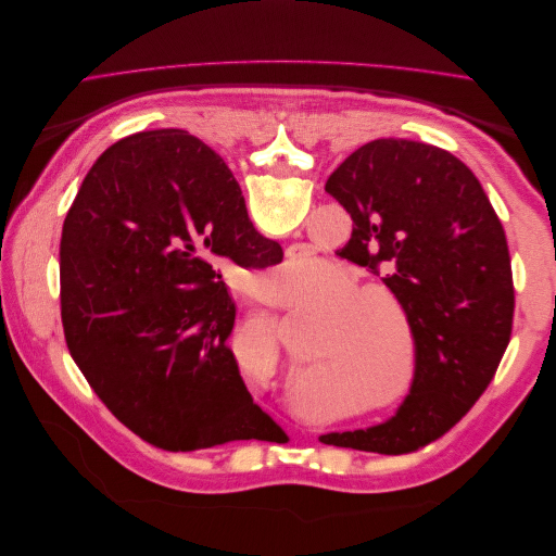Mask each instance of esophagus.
<instances>
[{"instance_id": "esophagus-1", "label": "esophagus", "mask_w": 556, "mask_h": 556, "mask_svg": "<svg viewBox=\"0 0 556 556\" xmlns=\"http://www.w3.org/2000/svg\"><path fill=\"white\" fill-rule=\"evenodd\" d=\"M301 252H304V250H301L299 245H296V248H292V255H301Z\"/></svg>"}]
</instances>
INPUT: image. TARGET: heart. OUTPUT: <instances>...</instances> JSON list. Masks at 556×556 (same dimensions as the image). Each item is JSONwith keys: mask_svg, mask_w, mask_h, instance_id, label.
<instances>
[{"mask_svg": "<svg viewBox=\"0 0 556 556\" xmlns=\"http://www.w3.org/2000/svg\"><path fill=\"white\" fill-rule=\"evenodd\" d=\"M317 280L311 268H282L276 292L301 296ZM333 308L317 331L311 355L313 382H339L366 399L364 413H387L406 401L415 376V331L408 306L392 290L343 274L327 292Z\"/></svg>", "mask_w": 556, "mask_h": 556, "instance_id": "1", "label": "heart"}]
</instances>
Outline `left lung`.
I'll list each match as a JSON object with an SVG mask.
<instances>
[{
	"instance_id": "8db88e82",
	"label": "left lung",
	"mask_w": 556,
	"mask_h": 556,
	"mask_svg": "<svg viewBox=\"0 0 556 556\" xmlns=\"http://www.w3.org/2000/svg\"><path fill=\"white\" fill-rule=\"evenodd\" d=\"M325 190L352 217L339 257L382 273L408 306L415 376L390 419L319 441L382 454L417 450L473 408L508 348L515 288L506 233L473 172L422 141L366 143Z\"/></svg>"
}]
</instances>
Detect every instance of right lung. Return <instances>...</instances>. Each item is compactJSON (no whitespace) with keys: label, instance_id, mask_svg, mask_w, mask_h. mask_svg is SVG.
Returning <instances> with one entry per match:
<instances>
[{"label":"right lung","instance_id":"right-lung-1","mask_svg":"<svg viewBox=\"0 0 556 556\" xmlns=\"http://www.w3.org/2000/svg\"><path fill=\"white\" fill-rule=\"evenodd\" d=\"M282 248L252 227L223 157L185 129L113 143L64 217L60 299L72 357L104 406L162 450L276 441L227 339L223 268Z\"/></svg>","mask_w":556,"mask_h":556}]
</instances>
